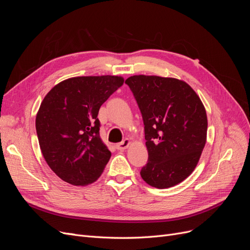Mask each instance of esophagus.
<instances>
[{
    "mask_svg": "<svg viewBox=\"0 0 250 250\" xmlns=\"http://www.w3.org/2000/svg\"><path fill=\"white\" fill-rule=\"evenodd\" d=\"M130 145V141L128 139H125L124 141H122L121 143H119L117 145V149L118 150H125L126 148H128V146Z\"/></svg>",
    "mask_w": 250,
    "mask_h": 250,
    "instance_id": "1",
    "label": "esophagus"
}]
</instances>
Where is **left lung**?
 Returning a JSON list of instances; mask_svg holds the SVG:
<instances>
[{
    "mask_svg": "<svg viewBox=\"0 0 250 250\" xmlns=\"http://www.w3.org/2000/svg\"><path fill=\"white\" fill-rule=\"evenodd\" d=\"M141 110L148 163L141 170L157 188L176 186L197 166L207 142V111L183 80L135 75L125 81Z\"/></svg>",
    "mask_w": 250,
    "mask_h": 250,
    "instance_id": "left-lung-1",
    "label": "left lung"
}]
</instances>
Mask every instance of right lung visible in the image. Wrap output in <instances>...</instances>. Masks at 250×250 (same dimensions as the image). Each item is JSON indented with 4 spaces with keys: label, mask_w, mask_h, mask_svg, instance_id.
Returning <instances> with one entry per match:
<instances>
[{
    "label": "right lung",
    "mask_w": 250,
    "mask_h": 250,
    "mask_svg": "<svg viewBox=\"0 0 250 250\" xmlns=\"http://www.w3.org/2000/svg\"><path fill=\"white\" fill-rule=\"evenodd\" d=\"M120 76H83L63 80L43 98L35 127L42 153L56 175L73 186L100 177L111 156L100 138L98 112L122 86Z\"/></svg>",
    "instance_id": "1"
}]
</instances>
